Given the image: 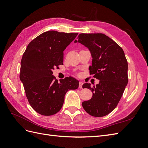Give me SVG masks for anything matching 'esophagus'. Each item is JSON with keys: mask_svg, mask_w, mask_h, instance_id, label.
Wrapping results in <instances>:
<instances>
[{"mask_svg": "<svg viewBox=\"0 0 148 148\" xmlns=\"http://www.w3.org/2000/svg\"><path fill=\"white\" fill-rule=\"evenodd\" d=\"M83 84V82H79V88L82 89V88Z\"/></svg>", "mask_w": 148, "mask_h": 148, "instance_id": "1", "label": "esophagus"}]
</instances>
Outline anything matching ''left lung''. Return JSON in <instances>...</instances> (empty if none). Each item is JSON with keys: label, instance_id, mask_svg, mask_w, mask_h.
I'll return each mask as SVG.
<instances>
[{"label": "left lung", "instance_id": "1", "mask_svg": "<svg viewBox=\"0 0 148 148\" xmlns=\"http://www.w3.org/2000/svg\"><path fill=\"white\" fill-rule=\"evenodd\" d=\"M77 42L90 51L92 61L89 73L100 80L92 88L90 83L83 85L92 92L91 99L83 102V107L93 117H104L117 107L127 85V60L122 48L104 34H79L75 41Z\"/></svg>", "mask_w": 148, "mask_h": 148}]
</instances>
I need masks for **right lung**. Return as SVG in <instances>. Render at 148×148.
<instances>
[{"mask_svg":"<svg viewBox=\"0 0 148 148\" xmlns=\"http://www.w3.org/2000/svg\"><path fill=\"white\" fill-rule=\"evenodd\" d=\"M78 33L48 31L31 41L21 61L20 79L32 108L42 115H52L63 106L66 92L77 89L79 82L69 77L58 82L52 70L63 64L64 51Z\"/></svg>","mask_w":148,"mask_h":148,"instance_id":"1","label":"right lung"}]
</instances>
